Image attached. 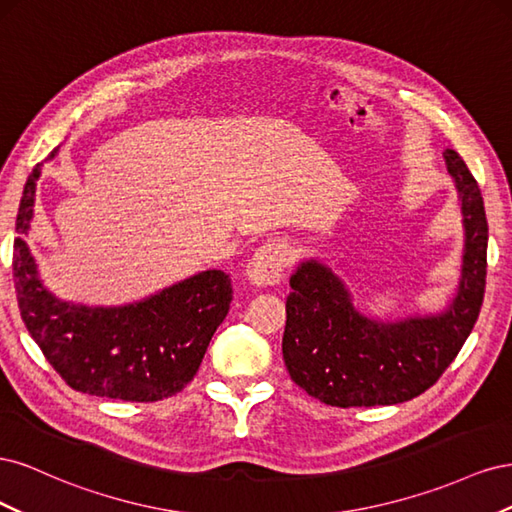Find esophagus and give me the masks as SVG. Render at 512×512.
Returning <instances> with one entry per match:
<instances>
[{
    "label": "esophagus",
    "mask_w": 512,
    "mask_h": 512,
    "mask_svg": "<svg viewBox=\"0 0 512 512\" xmlns=\"http://www.w3.org/2000/svg\"><path fill=\"white\" fill-rule=\"evenodd\" d=\"M290 262L288 247L284 243H265L260 245L258 250L252 254V258L247 260L245 267V277L247 282L258 286V288H267L275 286L282 280V275Z\"/></svg>",
    "instance_id": "34e87169"
}]
</instances>
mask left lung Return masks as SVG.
Instances as JSON below:
<instances>
[{"instance_id": "8db88e82", "label": "left lung", "mask_w": 512, "mask_h": 512, "mask_svg": "<svg viewBox=\"0 0 512 512\" xmlns=\"http://www.w3.org/2000/svg\"><path fill=\"white\" fill-rule=\"evenodd\" d=\"M461 200L466 247L455 299L442 314L382 322L354 309L346 284L318 260L290 277L282 339L290 378L337 408L393 406L425 393L455 361L485 297L487 239L483 196L459 153H444Z\"/></svg>"}]
</instances>
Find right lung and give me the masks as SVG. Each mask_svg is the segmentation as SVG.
Instances as JSON below:
<instances>
[{
    "instance_id": "add662e5",
    "label": "right lung",
    "mask_w": 512,
    "mask_h": 512,
    "mask_svg": "<svg viewBox=\"0 0 512 512\" xmlns=\"http://www.w3.org/2000/svg\"><path fill=\"white\" fill-rule=\"evenodd\" d=\"M40 166L25 183L12 252L14 288L29 335L74 391L145 404L177 395L194 380L215 329L228 314L230 277L218 269L203 271L121 307L55 299L25 243Z\"/></svg>"
}]
</instances>
